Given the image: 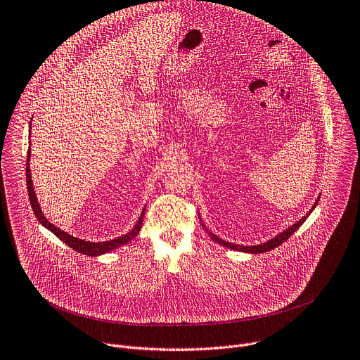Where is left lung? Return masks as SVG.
Returning a JSON list of instances; mask_svg holds the SVG:
<instances>
[{"label":"left lung","instance_id":"1","mask_svg":"<svg viewBox=\"0 0 360 360\" xmlns=\"http://www.w3.org/2000/svg\"><path fill=\"white\" fill-rule=\"evenodd\" d=\"M319 200H320V196L317 198V200L314 202V205H313V207L309 210V213H306L300 220H297L293 226H290V227H288L285 231H282V233H279L278 236H275L274 238H271V240H268V241H265V243H261V244H257V245H238V244H233V243H229V241H226V240H223V238H220L219 236H216V234H213L206 226H205V223H202V226L205 227V230L207 231V234L212 237V240L213 241H216L217 244H220V245H223V247H227V248H230V250H234V251H240V252H247V254H262V252H268V251H271V250H275L276 247H279L281 244H283L306 220H307V217L310 216V213L316 209V206H317V203H319Z\"/></svg>","mask_w":360,"mask_h":360}]
</instances>
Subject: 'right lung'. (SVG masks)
Instances as JSON below:
<instances>
[{
  "label": "right lung",
  "instance_id": "1",
  "mask_svg": "<svg viewBox=\"0 0 360 360\" xmlns=\"http://www.w3.org/2000/svg\"><path fill=\"white\" fill-rule=\"evenodd\" d=\"M32 129V127H29ZM30 131V130H29ZM30 134V133H29ZM30 144V141H29ZM29 162H30V147L27 148V158H26V185H27V193H29V200H30V205H32V209H33V213L36 216V219L39 220V223L47 229L49 231H51L54 236H57L63 243H65L70 248H72L74 251L79 252V254H84V255H88V257H99V255H103L106 252H110L122 245H126L127 243H130L140 231L141 229V224H143V217H144V212H146V207L143 209L137 223L134 224V227L117 237V238H113V240H108V241H101V243H95V241H85V240H81V238H77V237H72L71 234L60 230L58 227H56L53 223H50L44 213L41 212V207L39 205V200L36 198V193H34V188H33V182H32V174H30V167H29Z\"/></svg>",
  "mask_w": 360,
  "mask_h": 360
}]
</instances>
